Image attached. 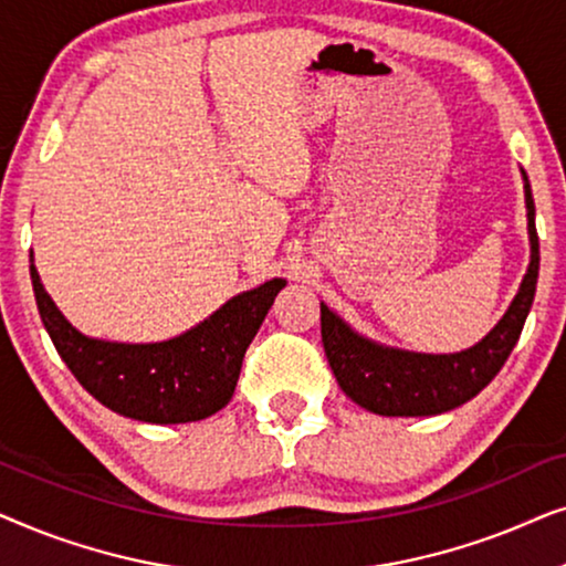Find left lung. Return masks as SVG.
I'll return each mask as SVG.
<instances>
[{
	"instance_id": "1",
	"label": "left lung",
	"mask_w": 566,
	"mask_h": 566,
	"mask_svg": "<svg viewBox=\"0 0 566 566\" xmlns=\"http://www.w3.org/2000/svg\"><path fill=\"white\" fill-rule=\"evenodd\" d=\"M525 216H528L531 262L525 270L521 289L510 301L502 319L479 339L476 345L461 353H415L401 347L381 345L363 337L343 316L322 301V343L329 368L339 389L355 405L384 417H430L448 412L474 399L500 368L521 337L525 316L531 312L538 281V234L536 206L525 169Z\"/></svg>"
}]
</instances>
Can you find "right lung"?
<instances>
[{"label": "right lung", "instance_id": "obj_1", "mask_svg": "<svg viewBox=\"0 0 566 566\" xmlns=\"http://www.w3.org/2000/svg\"><path fill=\"white\" fill-rule=\"evenodd\" d=\"M30 281L43 327L76 381L113 412L138 422L180 424L206 420L234 397L250 343L283 277L242 291L182 335L161 343H113L87 337L59 312L30 252Z\"/></svg>", "mask_w": 566, "mask_h": 566}]
</instances>
